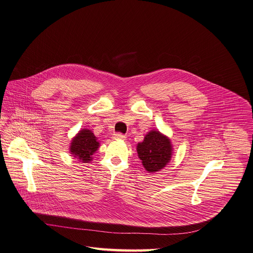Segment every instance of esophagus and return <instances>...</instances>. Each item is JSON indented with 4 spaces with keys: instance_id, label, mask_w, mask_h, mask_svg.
Masks as SVG:
<instances>
[{
    "instance_id": "34e87169",
    "label": "esophagus",
    "mask_w": 253,
    "mask_h": 253,
    "mask_svg": "<svg viewBox=\"0 0 253 253\" xmlns=\"http://www.w3.org/2000/svg\"><path fill=\"white\" fill-rule=\"evenodd\" d=\"M125 138L126 137L123 134H121V133H116V134L113 135V139L114 140H125Z\"/></svg>"
}]
</instances>
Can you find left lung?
I'll return each mask as SVG.
<instances>
[{
	"instance_id": "1",
	"label": "left lung",
	"mask_w": 253,
	"mask_h": 253,
	"mask_svg": "<svg viewBox=\"0 0 253 253\" xmlns=\"http://www.w3.org/2000/svg\"><path fill=\"white\" fill-rule=\"evenodd\" d=\"M139 158L148 172H155L166 167L172 155V146L167 136L159 131L148 132L137 145Z\"/></svg>"
}]
</instances>
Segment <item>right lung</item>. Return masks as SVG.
Returning <instances> with one entry per match:
<instances>
[{
    "label": "right lung",
    "instance_id": "right-lung-1",
    "mask_svg": "<svg viewBox=\"0 0 253 253\" xmlns=\"http://www.w3.org/2000/svg\"><path fill=\"white\" fill-rule=\"evenodd\" d=\"M99 146L100 143L93 132L89 129H83L71 141L70 152L83 163H88L92 160V155L98 150Z\"/></svg>",
    "mask_w": 253,
    "mask_h": 253
}]
</instances>
